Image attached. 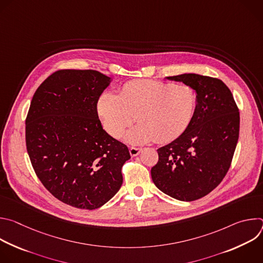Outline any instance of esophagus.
Instances as JSON below:
<instances>
[{"mask_svg": "<svg viewBox=\"0 0 263 263\" xmlns=\"http://www.w3.org/2000/svg\"><path fill=\"white\" fill-rule=\"evenodd\" d=\"M141 151H142V148H140V147H134V146H131V147L129 148L130 155H131L132 157H135V156L139 155V153H140Z\"/></svg>", "mask_w": 263, "mask_h": 263, "instance_id": "obj_1", "label": "esophagus"}]
</instances>
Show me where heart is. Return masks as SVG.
Wrapping results in <instances>:
<instances>
[{
    "label": "heart",
    "instance_id": "obj_1",
    "mask_svg": "<svg viewBox=\"0 0 263 263\" xmlns=\"http://www.w3.org/2000/svg\"><path fill=\"white\" fill-rule=\"evenodd\" d=\"M196 106L197 95L189 85L135 80L126 83L120 96L103 93L98 114L105 130L115 138H120L137 119L139 124L125 139L143 144L155 138L160 142L178 138L190 126Z\"/></svg>",
    "mask_w": 263,
    "mask_h": 263
}]
</instances>
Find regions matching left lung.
<instances>
[{
    "instance_id": "obj_1",
    "label": "left lung",
    "mask_w": 263,
    "mask_h": 263,
    "mask_svg": "<svg viewBox=\"0 0 263 263\" xmlns=\"http://www.w3.org/2000/svg\"><path fill=\"white\" fill-rule=\"evenodd\" d=\"M166 79L191 86L197 106L187 129L157 149L159 159L151 176L165 195L191 202L208 195L226 176L238 140L239 112L232 92L219 79L198 73Z\"/></svg>"
}]
</instances>
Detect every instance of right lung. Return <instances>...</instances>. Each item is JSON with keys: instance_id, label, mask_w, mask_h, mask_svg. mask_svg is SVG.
Wrapping results in <instances>:
<instances>
[{"instance_id": "add662e5", "label": "right lung", "mask_w": 263, "mask_h": 263, "mask_svg": "<svg viewBox=\"0 0 263 263\" xmlns=\"http://www.w3.org/2000/svg\"><path fill=\"white\" fill-rule=\"evenodd\" d=\"M112 79L91 69H62L35 91L26 119L32 166L59 201L97 209L123 184L129 148L102 127L97 104Z\"/></svg>"}]
</instances>
